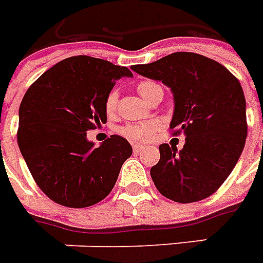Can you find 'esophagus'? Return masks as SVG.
<instances>
[{"mask_svg": "<svg viewBox=\"0 0 263 263\" xmlns=\"http://www.w3.org/2000/svg\"><path fill=\"white\" fill-rule=\"evenodd\" d=\"M132 147H134V153H139V152H142L145 149V147L141 146V145H134Z\"/></svg>", "mask_w": 263, "mask_h": 263, "instance_id": "1", "label": "esophagus"}]
</instances>
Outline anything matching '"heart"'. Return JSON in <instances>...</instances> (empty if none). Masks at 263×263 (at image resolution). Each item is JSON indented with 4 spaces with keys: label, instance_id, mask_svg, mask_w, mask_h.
I'll list each match as a JSON object with an SVG mask.
<instances>
[{
    "label": "heart",
    "instance_id": "obj_1",
    "mask_svg": "<svg viewBox=\"0 0 263 263\" xmlns=\"http://www.w3.org/2000/svg\"><path fill=\"white\" fill-rule=\"evenodd\" d=\"M157 87H160L157 83L151 82V81H143V82L138 85V92L147 102V99L151 97L152 93L155 92ZM117 102H118V92L111 90L106 97V111L108 114L114 112L117 107ZM156 129V122H143V124H129V125L122 126L120 132L124 137H126L128 139H132V141L146 142L155 135Z\"/></svg>",
    "mask_w": 263,
    "mask_h": 263
}]
</instances>
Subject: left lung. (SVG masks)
Instances as JSON below:
<instances>
[{"instance_id": "8db88e82", "label": "left lung", "mask_w": 263, "mask_h": 263, "mask_svg": "<svg viewBox=\"0 0 263 263\" xmlns=\"http://www.w3.org/2000/svg\"><path fill=\"white\" fill-rule=\"evenodd\" d=\"M132 69L168 86L174 96L171 129L185 145L161 143L151 168L161 195L180 203L215 194L240 159L247 138L246 97L238 79L215 60L195 52H173Z\"/></svg>"}]
</instances>
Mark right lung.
Here are the masks:
<instances>
[{"instance_id": "right-lung-1", "label": "right lung", "mask_w": 263, "mask_h": 263, "mask_svg": "<svg viewBox=\"0 0 263 263\" xmlns=\"http://www.w3.org/2000/svg\"><path fill=\"white\" fill-rule=\"evenodd\" d=\"M126 67L89 55L62 60L43 73L19 107L17 145L39 188L62 206L87 208L116 185L132 155L125 138L111 135L99 147L86 132L107 121L106 97Z\"/></svg>"}]
</instances>
